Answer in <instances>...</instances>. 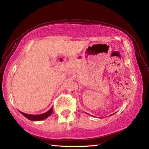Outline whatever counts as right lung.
I'll return each mask as SVG.
<instances>
[{
    "label": "right lung",
    "mask_w": 149,
    "mask_h": 149,
    "mask_svg": "<svg viewBox=\"0 0 149 149\" xmlns=\"http://www.w3.org/2000/svg\"><path fill=\"white\" fill-rule=\"evenodd\" d=\"M52 111H53V109H52V108H51L48 112H46V113H43L42 114H39V115H32V114L23 113L21 111H19V112L21 113V114H22L23 116H25L26 118H28L29 120H30L40 121V120H42L46 118L47 117H48L49 116H50L51 114L52 113Z\"/></svg>",
    "instance_id": "1"
}]
</instances>
